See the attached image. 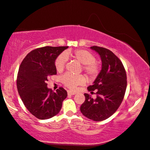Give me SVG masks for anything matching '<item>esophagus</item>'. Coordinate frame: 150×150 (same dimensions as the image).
<instances>
[{
    "label": "esophagus",
    "mask_w": 150,
    "mask_h": 150,
    "mask_svg": "<svg viewBox=\"0 0 150 150\" xmlns=\"http://www.w3.org/2000/svg\"><path fill=\"white\" fill-rule=\"evenodd\" d=\"M76 93L72 91H70V90H68V95H70V96H73V95H75Z\"/></svg>",
    "instance_id": "1"
}]
</instances>
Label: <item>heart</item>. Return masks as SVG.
<instances>
[{"label": "heart", "mask_w": 150, "mask_h": 150, "mask_svg": "<svg viewBox=\"0 0 150 150\" xmlns=\"http://www.w3.org/2000/svg\"><path fill=\"white\" fill-rule=\"evenodd\" d=\"M68 57H72L82 63L83 70L91 78H96L99 74L100 67L96 62L95 55L83 49H78L74 51H67L60 54L54 61L55 68L58 72H62L64 69ZM61 81L67 87L74 90L77 86L83 84L86 82V78L82 74L74 75L67 73L61 77Z\"/></svg>", "instance_id": "heart-1"}]
</instances>
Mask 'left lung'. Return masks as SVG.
I'll return each instance as SVG.
<instances>
[{
  "instance_id": "obj_1",
  "label": "left lung",
  "mask_w": 150,
  "mask_h": 150,
  "mask_svg": "<svg viewBox=\"0 0 150 150\" xmlns=\"http://www.w3.org/2000/svg\"><path fill=\"white\" fill-rule=\"evenodd\" d=\"M90 48L100 55L102 67L89 91L97 90L93 99L84 93L86 100L80 107L83 115L94 121H102L115 113L124 98L127 81V74L120 60L110 50L93 46Z\"/></svg>"
}]
</instances>
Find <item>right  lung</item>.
Wrapping results in <instances>:
<instances>
[{
    "label": "right lung",
    "mask_w": 150,
    "mask_h": 150,
    "mask_svg": "<svg viewBox=\"0 0 150 150\" xmlns=\"http://www.w3.org/2000/svg\"><path fill=\"white\" fill-rule=\"evenodd\" d=\"M68 47L46 46L34 49L20 66L16 80L18 93L27 109L39 119L57 115L67 98L64 88L60 87L54 92L46 82L49 76L57 74L55 59Z\"/></svg>",
    "instance_id": "obj_1"
}]
</instances>
